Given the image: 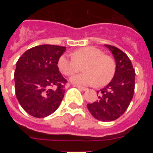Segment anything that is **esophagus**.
<instances>
[{
    "label": "esophagus",
    "mask_w": 153,
    "mask_h": 153,
    "mask_svg": "<svg viewBox=\"0 0 153 153\" xmlns=\"http://www.w3.org/2000/svg\"><path fill=\"white\" fill-rule=\"evenodd\" d=\"M77 87L79 90H82V91H87L88 90V88H86V87H83V86H76Z\"/></svg>",
    "instance_id": "34e87169"
}]
</instances>
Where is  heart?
I'll return each instance as SVG.
<instances>
[{
	"label": "heart",
	"instance_id": "1",
	"mask_svg": "<svg viewBox=\"0 0 153 153\" xmlns=\"http://www.w3.org/2000/svg\"><path fill=\"white\" fill-rule=\"evenodd\" d=\"M82 74L74 76L71 81L78 85L105 86L113 79L117 64L114 59L104 54L102 51L94 47H84L72 53V56L62 55L58 59L57 66L60 72L70 76L77 73L83 66Z\"/></svg>",
	"mask_w": 153,
	"mask_h": 153
}]
</instances>
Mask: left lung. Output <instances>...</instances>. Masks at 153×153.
Returning a JSON list of instances; mask_svg holds the SVG:
<instances>
[{
	"instance_id": "left-lung-1",
	"label": "left lung",
	"mask_w": 153,
	"mask_h": 153,
	"mask_svg": "<svg viewBox=\"0 0 153 153\" xmlns=\"http://www.w3.org/2000/svg\"><path fill=\"white\" fill-rule=\"evenodd\" d=\"M105 46L114 56L116 73L111 82L97 91L98 100L87 104V108L97 120L108 122L120 118L129 107L134 94L136 72L125 53L114 46Z\"/></svg>"
}]
</instances>
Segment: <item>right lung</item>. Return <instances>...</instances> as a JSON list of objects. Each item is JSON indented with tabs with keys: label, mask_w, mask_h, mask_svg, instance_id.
I'll return each mask as SVG.
<instances>
[{
	"label": "right lung",
	"mask_w": 153,
	"mask_h": 153,
	"mask_svg": "<svg viewBox=\"0 0 153 153\" xmlns=\"http://www.w3.org/2000/svg\"><path fill=\"white\" fill-rule=\"evenodd\" d=\"M65 51V47L44 44L27 50L17 60L16 97L32 117H48L63 100L67 80L59 71L57 61Z\"/></svg>",
	"instance_id": "add662e5"
}]
</instances>
